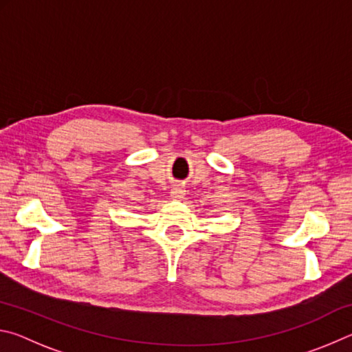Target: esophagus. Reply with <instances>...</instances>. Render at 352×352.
Returning a JSON list of instances; mask_svg holds the SVG:
<instances>
[{"label": "esophagus", "instance_id": "34e87169", "mask_svg": "<svg viewBox=\"0 0 352 352\" xmlns=\"http://www.w3.org/2000/svg\"><path fill=\"white\" fill-rule=\"evenodd\" d=\"M170 197L174 200H182L184 197V189L183 188H174L170 190Z\"/></svg>", "mask_w": 352, "mask_h": 352}]
</instances>
